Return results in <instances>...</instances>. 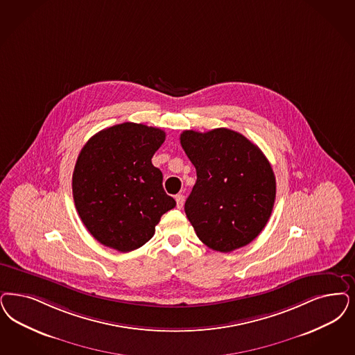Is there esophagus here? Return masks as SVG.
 Returning a JSON list of instances; mask_svg holds the SVG:
<instances>
[{
    "mask_svg": "<svg viewBox=\"0 0 355 355\" xmlns=\"http://www.w3.org/2000/svg\"><path fill=\"white\" fill-rule=\"evenodd\" d=\"M175 202H177V207L182 208L184 207V198L182 194H178V196H175Z\"/></svg>",
    "mask_w": 355,
    "mask_h": 355,
    "instance_id": "obj_1",
    "label": "esophagus"
}]
</instances>
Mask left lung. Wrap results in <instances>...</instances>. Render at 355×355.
I'll return each mask as SVG.
<instances>
[{
    "mask_svg": "<svg viewBox=\"0 0 355 355\" xmlns=\"http://www.w3.org/2000/svg\"><path fill=\"white\" fill-rule=\"evenodd\" d=\"M181 146L196 169L184 212L209 249L228 253L252 243L269 221L275 175L262 150L228 128L181 134Z\"/></svg>",
    "mask_w": 355,
    "mask_h": 355,
    "instance_id": "obj_1",
    "label": "left lung"
}]
</instances>
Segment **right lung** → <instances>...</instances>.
<instances>
[{
    "instance_id": "right-lung-1",
    "label": "right lung",
    "mask_w": 355,
    "mask_h": 355,
    "mask_svg": "<svg viewBox=\"0 0 355 355\" xmlns=\"http://www.w3.org/2000/svg\"><path fill=\"white\" fill-rule=\"evenodd\" d=\"M164 141L162 130L125 122L99 131L81 149L72 177L74 206L101 244L122 253L135 250L175 207L152 164Z\"/></svg>"
}]
</instances>
